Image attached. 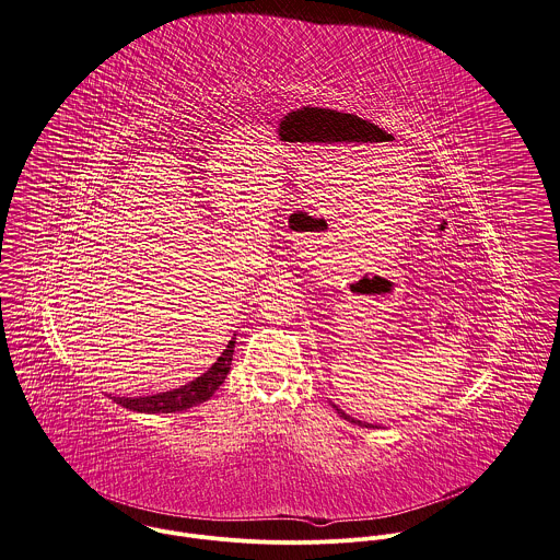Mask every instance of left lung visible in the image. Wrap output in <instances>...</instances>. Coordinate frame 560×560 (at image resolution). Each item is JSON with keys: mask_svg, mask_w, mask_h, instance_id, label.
<instances>
[{"mask_svg": "<svg viewBox=\"0 0 560 560\" xmlns=\"http://www.w3.org/2000/svg\"><path fill=\"white\" fill-rule=\"evenodd\" d=\"M334 409H336L337 413H339V418H343V420H348V422H352V424H359V427H365V429H376L374 424H368V422H359V420H354V418H350L348 413H343L339 407L334 405Z\"/></svg>", "mask_w": 560, "mask_h": 560, "instance_id": "1", "label": "left lung"}]
</instances>
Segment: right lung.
Listing matches in <instances>:
<instances>
[{
    "mask_svg": "<svg viewBox=\"0 0 560 560\" xmlns=\"http://www.w3.org/2000/svg\"><path fill=\"white\" fill-rule=\"evenodd\" d=\"M233 346H235V337H231V341L226 343V348L221 352V357L217 359V363L212 368H208V372H203L201 376L190 381L188 385H182L173 392L153 394V396L125 398V396H113L110 394V398L116 405H120L129 411H138V413H175V411L197 407V405L210 400V396L223 385L224 378L231 370Z\"/></svg>",
    "mask_w": 560,
    "mask_h": 560,
    "instance_id": "right-lung-1",
    "label": "right lung"
}]
</instances>
